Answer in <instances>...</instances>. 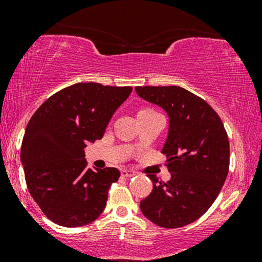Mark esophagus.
Here are the masks:
<instances>
[{
  "instance_id": "esophagus-1",
  "label": "esophagus",
  "mask_w": 262,
  "mask_h": 262,
  "mask_svg": "<svg viewBox=\"0 0 262 262\" xmlns=\"http://www.w3.org/2000/svg\"><path fill=\"white\" fill-rule=\"evenodd\" d=\"M134 175H135L134 171H132V170H127V169L122 170V176H124V177H133Z\"/></svg>"
}]
</instances>
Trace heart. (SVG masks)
I'll use <instances>...</instances> for the list:
<instances>
[{
	"instance_id": "1",
	"label": "heart",
	"mask_w": 262,
	"mask_h": 262,
	"mask_svg": "<svg viewBox=\"0 0 262 262\" xmlns=\"http://www.w3.org/2000/svg\"><path fill=\"white\" fill-rule=\"evenodd\" d=\"M145 110H148V108H145ZM141 111H143V110H141Z\"/></svg>"
}]
</instances>
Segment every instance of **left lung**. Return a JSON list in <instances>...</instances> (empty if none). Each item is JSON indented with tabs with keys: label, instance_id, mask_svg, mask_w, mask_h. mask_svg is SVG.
Returning a JSON list of instances; mask_svg holds the SVG:
<instances>
[{
	"label": "left lung",
	"instance_id": "left-lung-1",
	"mask_svg": "<svg viewBox=\"0 0 262 262\" xmlns=\"http://www.w3.org/2000/svg\"><path fill=\"white\" fill-rule=\"evenodd\" d=\"M139 97L158 104L170 118L161 152L170 181L155 175L152 191L140 202L149 221L162 228L193 223L212 206L229 171V140L223 122L198 96L179 86H138Z\"/></svg>",
	"mask_w": 262,
	"mask_h": 262
}]
</instances>
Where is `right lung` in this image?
<instances>
[{"label": "right lung", "instance_id": "add662e5", "mask_svg": "<svg viewBox=\"0 0 262 262\" xmlns=\"http://www.w3.org/2000/svg\"><path fill=\"white\" fill-rule=\"evenodd\" d=\"M132 90L75 83L50 96L27 124L20 149L27 187L54 223L82 227L103 212L108 189L121 172L116 167L87 169L83 149L102 139Z\"/></svg>", "mask_w": 262, "mask_h": 262}]
</instances>
